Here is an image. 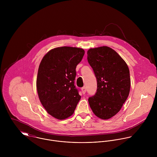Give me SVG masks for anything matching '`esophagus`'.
Segmentation results:
<instances>
[{"instance_id": "34e87169", "label": "esophagus", "mask_w": 157, "mask_h": 157, "mask_svg": "<svg viewBox=\"0 0 157 157\" xmlns=\"http://www.w3.org/2000/svg\"><path fill=\"white\" fill-rule=\"evenodd\" d=\"M82 91L83 94H85L86 92V88L85 87H83V88H82Z\"/></svg>"}]
</instances>
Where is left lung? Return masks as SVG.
<instances>
[{"label": "left lung", "mask_w": 157, "mask_h": 157, "mask_svg": "<svg viewBox=\"0 0 157 157\" xmlns=\"http://www.w3.org/2000/svg\"><path fill=\"white\" fill-rule=\"evenodd\" d=\"M87 54L97 81L95 94L88 98L90 107L97 117L107 120L120 111L128 98L129 69L120 56L108 46L90 48Z\"/></svg>", "instance_id": "1"}]
</instances>
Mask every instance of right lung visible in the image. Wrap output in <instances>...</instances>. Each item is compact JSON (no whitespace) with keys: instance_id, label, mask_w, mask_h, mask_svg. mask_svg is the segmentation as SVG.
I'll use <instances>...</instances> for the list:
<instances>
[{"instance_id":"1","label":"right lung","mask_w":157,"mask_h":157,"mask_svg":"<svg viewBox=\"0 0 157 157\" xmlns=\"http://www.w3.org/2000/svg\"><path fill=\"white\" fill-rule=\"evenodd\" d=\"M85 54L82 48H54L43 57L36 86L39 100L47 112L58 120L71 116L81 98L74 86L75 68Z\"/></svg>"}]
</instances>
